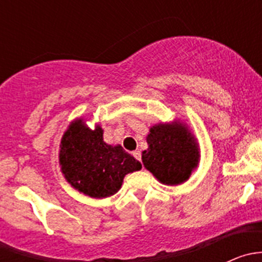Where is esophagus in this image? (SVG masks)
<instances>
[{"mask_svg": "<svg viewBox=\"0 0 262 262\" xmlns=\"http://www.w3.org/2000/svg\"><path fill=\"white\" fill-rule=\"evenodd\" d=\"M133 156L137 158V160L141 161V150H134Z\"/></svg>", "mask_w": 262, "mask_h": 262, "instance_id": "34e87169", "label": "esophagus"}]
</instances>
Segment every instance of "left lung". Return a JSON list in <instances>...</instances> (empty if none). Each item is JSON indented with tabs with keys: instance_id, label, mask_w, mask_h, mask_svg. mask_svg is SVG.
Listing matches in <instances>:
<instances>
[{
	"instance_id": "8db88e82",
	"label": "left lung",
	"mask_w": 262,
	"mask_h": 262,
	"mask_svg": "<svg viewBox=\"0 0 262 262\" xmlns=\"http://www.w3.org/2000/svg\"><path fill=\"white\" fill-rule=\"evenodd\" d=\"M146 139L142 162L161 184L176 186L189 180L199 165L200 148L187 124L180 119L161 121L150 126Z\"/></svg>"
}]
</instances>
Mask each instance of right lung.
Instances as JSON below:
<instances>
[{
	"mask_svg": "<svg viewBox=\"0 0 262 262\" xmlns=\"http://www.w3.org/2000/svg\"><path fill=\"white\" fill-rule=\"evenodd\" d=\"M104 129L90 128L83 118L72 120L59 144V166L66 181L94 199H104L120 190L125 175L142 165L120 144L104 142Z\"/></svg>",
	"mask_w": 262,
	"mask_h": 262,
	"instance_id": "add662e5",
	"label": "right lung"
}]
</instances>
